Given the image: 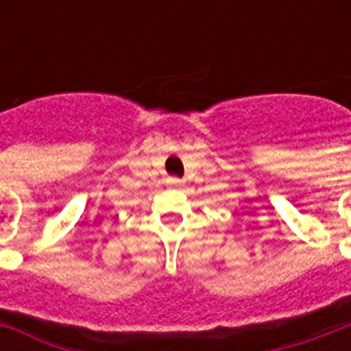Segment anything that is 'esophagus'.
<instances>
[{"mask_svg": "<svg viewBox=\"0 0 351 351\" xmlns=\"http://www.w3.org/2000/svg\"><path fill=\"white\" fill-rule=\"evenodd\" d=\"M167 184L171 187H182V180H178V178H167Z\"/></svg>", "mask_w": 351, "mask_h": 351, "instance_id": "obj_1", "label": "esophagus"}]
</instances>
